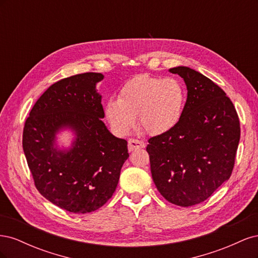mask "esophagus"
<instances>
[{
  "label": "esophagus",
  "instance_id": "obj_1",
  "mask_svg": "<svg viewBox=\"0 0 258 258\" xmlns=\"http://www.w3.org/2000/svg\"><path fill=\"white\" fill-rule=\"evenodd\" d=\"M145 147L144 142L139 141V140L136 139H130L128 141V150L129 152H134L136 150H140V148Z\"/></svg>",
  "mask_w": 258,
  "mask_h": 258
}]
</instances>
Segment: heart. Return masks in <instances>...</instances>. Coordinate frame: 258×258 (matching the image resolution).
Here are the masks:
<instances>
[{
  "label": "heart",
  "mask_w": 258,
  "mask_h": 258,
  "mask_svg": "<svg viewBox=\"0 0 258 258\" xmlns=\"http://www.w3.org/2000/svg\"><path fill=\"white\" fill-rule=\"evenodd\" d=\"M186 103V90L174 77L137 75L122 86L119 99L111 98L105 115L118 135H128L136 127L137 116L141 128L151 136H160L176 127Z\"/></svg>",
  "instance_id": "obj_1"
}]
</instances>
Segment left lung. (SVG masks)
I'll return each mask as SVG.
<instances>
[{
    "mask_svg": "<svg viewBox=\"0 0 258 258\" xmlns=\"http://www.w3.org/2000/svg\"><path fill=\"white\" fill-rule=\"evenodd\" d=\"M187 87L176 127L148 140L153 181L162 197L179 207L207 200L230 177L240 140L231 100L207 76L187 67L170 69Z\"/></svg>",
    "mask_w": 258,
    "mask_h": 258,
    "instance_id": "1",
    "label": "left lung"
}]
</instances>
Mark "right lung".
I'll return each instance as SVG.
<instances>
[{"label": "right lung", "mask_w": 258, "mask_h": 258, "mask_svg": "<svg viewBox=\"0 0 258 258\" xmlns=\"http://www.w3.org/2000/svg\"><path fill=\"white\" fill-rule=\"evenodd\" d=\"M101 73H83L52 84L35 102L26 120L22 147L34 185L51 204L72 213H89L105 205L116 189L127 141L105 127L96 84ZM70 127L73 147H54L55 134Z\"/></svg>", "instance_id": "obj_1"}]
</instances>
